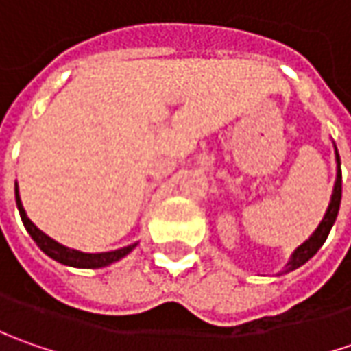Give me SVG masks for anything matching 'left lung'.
Masks as SVG:
<instances>
[{
  "instance_id": "8db88e82",
  "label": "left lung",
  "mask_w": 351,
  "mask_h": 351,
  "mask_svg": "<svg viewBox=\"0 0 351 351\" xmlns=\"http://www.w3.org/2000/svg\"><path fill=\"white\" fill-rule=\"evenodd\" d=\"M334 154H336V182H334L330 203H328V209L324 213V219L320 221L317 230L308 236V240H304L303 244L291 254L289 262H287L285 269L281 274H289V271L308 262L320 250V246L326 242V238L330 234V228L336 223V217H338V210H340V201H342V168H340V156H338V150H336V144H334Z\"/></svg>"
}]
</instances>
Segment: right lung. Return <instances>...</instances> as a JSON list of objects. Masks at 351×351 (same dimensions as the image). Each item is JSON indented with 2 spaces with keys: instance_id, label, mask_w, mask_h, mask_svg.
Listing matches in <instances>:
<instances>
[{
  "instance_id": "right-lung-1",
  "label": "right lung",
  "mask_w": 351,
  "mask_h": 351,
  "mask_svg": "<svg viewBox=\"0 0 351 351\" xmlns=\"http://www.w3.org/2000/svg\"><path fill=\"white\" fill-rule=\"evenodd\" d=\"M15 201H17V209H19L21 221L25 224L27 232H29L31 238L36 242V246L43 250L48 258L64 263V265L82 267V269H99V267H107V265H111V263L119 262L121 258H125V256L130 254L132 250L136 248V244H138V242H134V244L125 246V248L111 250V252H97V254H88V252H80V250L68 248V246H64L60 242H56L54 238H50L48 234H45L40 228H36L33 221L27 217V213L23 209V203H21L19 185H17V182H15Z\"/></svg>"
}]
</instances>
